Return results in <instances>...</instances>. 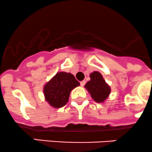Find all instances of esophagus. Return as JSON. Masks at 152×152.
Segmentation results:
<instances>
[{"instance_id": "34e87169", "label": "esophagus", "mask_w": 152, "mask_h": 152, "mask_svg": "<svg viewBox=\"0 0 152 152\" xmlns=\"http://www.w3.org/2000/svg\"><path fill=\"white\" fill-rule=\"evenodd\" d=\"M85 84H86V81L85 80H83V81H81V82H80V86L82 87L83 86L85 85Z\"/></svg>"}]
</instances>
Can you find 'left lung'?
<instances>
[{
    "mask_svg": "<svg viewBox=\"0 0 152 152\" xmlns=\"http://www.w3.org/2000/svg\"><path fill=\"white\" fill-rule=\"evenodd\" d=\"M90 80L84 87L97 103H104L111 93V87L99 72L94 71L89 75Z\"/></svg>",
    "mask_w": 152,
    "mask_h": 152,
    "instance_id": "8db88e82",
    "label": "left lung"
}]
</instances>
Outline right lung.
<instances>
[{
	"label": "right lung",
	"instance_id": "1",
	"mask_svg": "<svg viewBox=\"0 0 152 152\" xmlns=\"http://www.w3.org/2000/svg\"><path fill=\"white\" fill-rule=\"evenodd\" d=\"M79 86L73 75L60 72L43 86L45 100L52 107H63L68 103L72 90Z\"/></svg>",
	"mask_w": 152,
	"mask_h": 152
}]
</instances>
